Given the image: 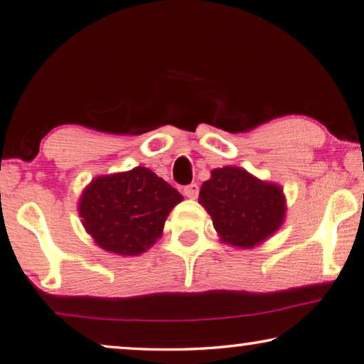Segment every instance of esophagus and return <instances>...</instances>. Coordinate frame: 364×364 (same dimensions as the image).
I'll return each instance as SVG.
<instances>
[{
  "instance_id": "34e87169",
  "label": "esophagus",
  "mask_w": 364,
  "mask_h": 364,
  "mask_svg": "<svg viewBox=\"0 0 364 364\" xmlns=\"http://www.w3.org/2000/svg\"><path fill=\"white\" fill-rule=\"evenodd\" d=\"M183 193L188 197V199H197V196H199V186H197L196 183H193V184H189V186L184 188Z\"/></svg>"
}]
</instances>
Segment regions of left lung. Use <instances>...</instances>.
<instances>
[{
	"label": "left lung",
	"instance_id": "1",
	"mask_svg": "<svg viewBox=\"0 0 364 364\" xmlns=\"http://www.w3.org/2000/svg\"><path fill=\"white\" fill-rule=\"evenodd\" d=\"M199 204L212 217L221 242L254 249L279 230L286 218V196L279 184L260 180L241 167L210 171Z\"/></svg>",
	"mask_w": 364,
	"mask_h": 364
}]
</instances>
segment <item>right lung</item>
Segmentation results:
<instances>
[{
	"label": "right lung",
	"instance_id": "obj_1",
	"mask_svg": "<svg viewBox=\"0 0 364 364\" xmlns=\"http://www.w3.org/2000/svg\"><path fill=\"white\" fill-rule=\"evenodd\" d=\"M183 196L146 167L96 176L82 191L78 215L95 244L109 254L136 257L164 232Z\"/></svg>",
	"mask_w": 364,
	"mask_h": 364
}]
</instances>
